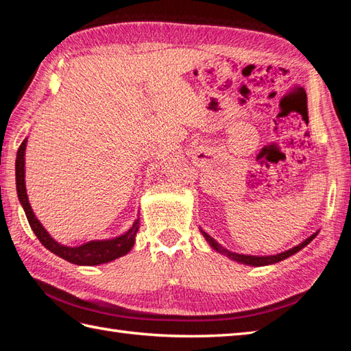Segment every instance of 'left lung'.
<instances>
[{"label":"left lung","mask_w":351,"mask_h":351,"mask_svg":"<svg viewBox=\"0 0 351 351\" xmlns=\"http://www.w3.org/2000/svg\"><path fill=\"white\" fill-rule=\"evenodd\" d=\"M200 232H202V235H204V238H205V240H206V243L210 244L211 247H213L215 252L221 253V255L228 256L229 259L237 261V263L244 264V265H252V267H264V265H271V264H276V263H279V261H283V259H287V258H289V256H293L294 253L300 252L303 247H306V245H308V244H309V243H311L312 240H314V238L317 237L318 230H317V232L312 234L311 237H308L306 240L302 241L300 244L294 245L293 249L285 250V252H280V253H278V255H268V256L243 255V253H235V252H230V250H228L226 247H223L221 244H219L217 241H215L214 238H213L210 234H206V232H205V230L200 229Z\"/></svg>","instance_id":"1"}]
</instances>
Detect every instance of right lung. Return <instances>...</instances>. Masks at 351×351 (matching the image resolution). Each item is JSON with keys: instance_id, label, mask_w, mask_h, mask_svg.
<instances>
[{"instance_id": "add662e5", "label": "right lung", "mask_w": 351, "mask_h": 351, "mask_svg": "<svg viewBox=\"0 0 351 351\" xmlns=\"http://www.w3.org/2000/svg\"><path fill=\"white\" fill-rule=\"evenodd\" d=\"M25 147H27V138L22 141L18 154H16V162H14V170H16V191L18 199L24 208L27 220L32 226L33 232L39 238V241L54 255L63 258L68 263L77 264V265H99L107 264L126 255L136 243V235L140 228V217L136 219L132 223V226L126 230V232L121 234L114 238H108V240H92L80 245H64L56 241L54 238L49 235L47 229L43 228L39 219L36 217L32 205L27 196L25 189Z\"/></svg>"}]
</instances>
